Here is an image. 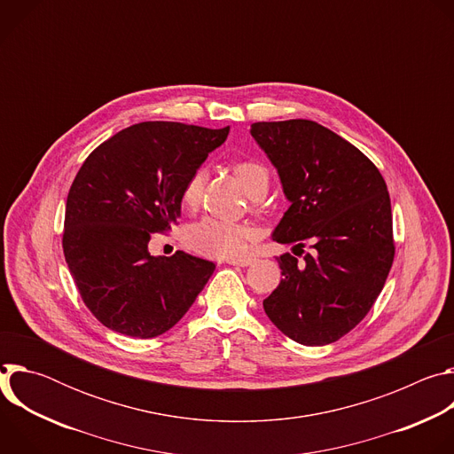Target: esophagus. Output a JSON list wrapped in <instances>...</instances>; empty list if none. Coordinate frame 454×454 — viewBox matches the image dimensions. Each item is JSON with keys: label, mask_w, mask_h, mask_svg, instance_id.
<instances>
[{"label": "esophagus", "mask_w": 454, "mask_h": 454, "mask_svg": "<svg viewBox=\"0 0 454 454\" xmlns=\"http://www.w3.org/2000/svg\"><path fill=\"white\" fill-rule=\"evenodd\" d=\"M230 266H239V268H247L253 264V258L244 256V258H228L226 261Z\"/></svg>", "instance_id": "1"}]
</instances>
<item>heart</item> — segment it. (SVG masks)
Masks as SVG:
<instances>
[{"mask_svg": "<svg viewBox=\"0 0 454 454\" xmlns=\"http://www.w3.org/2000/svg\"><path fill=\"white\" fill-rule=\"evenodd\" d=\"M233 174L244 184L251 198H262L268 192L270 172L261 161L240 160L233 163ZM205 183L207 168L203 167L196 168L188 176L181 190V203L184 208L200 207ZM253 237L254 233L251 228L217 217H205L193 223L184 233V240L193 251L208 258H221V261L240 256Z\"/></svg>", "mask_w": 454, "mask_h": 454, "instance_id": "1", "label": "heart"}]
</instances>
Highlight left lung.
<instances>
[{
  "label": "left lung",
  "instance_id": "1",
  "mask_svg": "<svg viewBox=\"0 0 454 454\" xmlns=\"http://www.w3.org/2000/svg\"><path fill=\"white\" fill-rule=\"evenodd\" d=\"M249 133L291 201L273 240L314 249L303 262L291 253L278 256L284 278L264 310L296 343H334L368 314L394 264L384 177L357 147L312 120L256 121Z\"/></svg>",
  "mask_w": 454,
  "mask_h": 454
}]
</instances>
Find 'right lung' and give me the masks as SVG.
Instances as JSON below:
<instances>
[{
  "label": "right lung",
  "instance_id": "add662e5",
  "mask_svg": "<svg viewBox=\"0 0 454 454\" xmlns=\"http://www.w3.org/2000/svg\"><path fill=\"white\" fill-rule=\"evenodd\" d=\"M230 127L142 121L100 144L68 192L62 249L79 294L104 327L156 338L184 316L215 264L177 251L153 256V233L181 215V190Z\"/></svg>",
  "mask_w": 454,
  "mask_h": 454
}]
</instances>
